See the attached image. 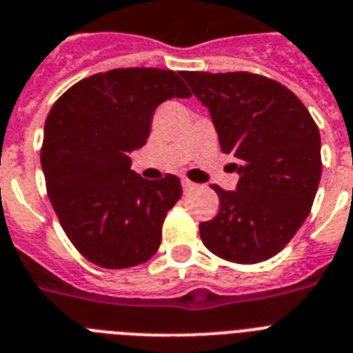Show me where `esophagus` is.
<instances>
[{
    "mask_svg": "<svg viewBox=\"0 0 353 353\" xmlns=\"http://www.w3.org/2000/svg\"><path fill=\"white\" fill-rule=\"evenodd\" d=\"M181 185H183V190L185 192H190L195 188V183H192L190 179H186V177H183L181 179Z\"/></svg>",
    "mask_w": 353,
    "mask_h": 353,
    "instance_id": "esophagus-1",
    "label": "esophagus"
}]
</instances>
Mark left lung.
<instances>
[{"instance_id":"8db88e82","label":"left lung","mask_w":353,"mask_h":353,"mask_svg":"<svg viewBox=\"0 0 353 353\" xmlns=\"http://www.w3.org/2000/svg\"><path fill=\"white\" fill-rule=\"evenodd\" d=\"M210 109L219 143L241 176L217 192L221 208L201 222L203 244L221 259L259 263L289 244L312 208L321 179V138L309 109L280 82L250 71H181Z\"/></svg>"}]
</instances>
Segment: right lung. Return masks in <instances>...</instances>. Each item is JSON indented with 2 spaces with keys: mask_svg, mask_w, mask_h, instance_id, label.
<instances>
[{
  "mask_svg": "<svg viewBox=\"0 0 353 353\" xmlns=\"http://www.w3.org/2000/svg\"><path fill=\"white\" fill-rule=\"evenodd\" d=\"M179 75L117 68L73 84L50 109L41 147L50 203L71 244L100 268L152 259L167 212L181 197L176 176L147 181L129 158L149 138L159 103L192 97Z\"/></svg>",
  "mask_w": 353,
  "mask_h": 353,
  "instance_id": "add662e5",
  "label": "right lung"
}]
</instances>
